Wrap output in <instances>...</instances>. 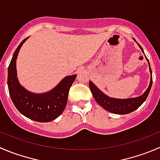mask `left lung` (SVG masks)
I'll list each match as a JSON object with an SVG mask.
<instances>
[{
    "instance_id": "obj_1",
    "label": "left lung",
    "mask_w": 160,
    "mask_h": 160,
    "mask_svg": "<svg viewBox=\"0 0 160 160\" xmlns=\"http://www.w3.org/2000/svg\"><path fill=\"white\" fill-rule=\"evenodd\" d=\"M139 47H140L142 52L144 53L142 48L141 47L140 45H139ZM145 58H146V57H145ZM146 59L148 62V66H149V70L150 72H151V80H150V83L148 89L146 90V91H145L142 95L137 98H133L128 99L112 98L108 97L107 95H105L103 92H102V91H101L100 90L92 83V82L90 81V89H91V91L92 92V94L93 96H94V99L96 100V102H97L102 108H105V110H107V111L110 112L112 113H115V114H128V113L132 112L134 110L137 109L138 108H139V107L142 105V103L146 100L147 97H148V94H149L150 92V90H151L152 84V69L151 67H150V64L148 58H146Z\"/></svg>"
}]
</instances>
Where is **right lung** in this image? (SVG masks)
<instances>
[{
    "mask_svg": "<svg viewBox=\"0 0 160 160\" xmlns=\"http://www.w3.org/2000/svg\"><path fill=\"white\" fill-rule=\"evenodd\" d=\"M24 39L15 51L8 70V86L12 101L22 115L37 122H50L64 111L69 91L77 75L65 77L56 88L44 94H32L19 84L16 73L18 52L26 41Z\"/></svg>",
    "mask_w": 160,
    "mask_h": 160,
    "instance_id": "add662e5",
    "label": "right lung"
}]
</instances>
